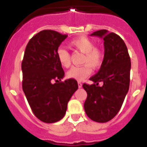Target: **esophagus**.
I'll list each match as a JSON object with an SVG mask.
<instances>
[{
  "label": "esophagus",
  "instance_id": "34e87169",
  "mask_svg": "<svg viewBox=\"0 0 147 147\" xmlns=\"http://www.w3.org/2000/svg\"><path fill=\"white\" fill-rule=\"evenodd\" d=\"M78 88H82V82H78Z\"/></svg>",
  "mask_w": 147,
  "mask_h": 147
}]
</instances>
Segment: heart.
Segmentation results:
<instances>
[{
  "instance_id": "obj_1",
  "label": "heart",
  "mask_w": 147,
  "mask_h": 147,
  "mask_svg": "<svg viewBox=\"0 0 147 147\" xmlns=\"http://www.w3.org/2000/svg\"><path fill=\"white\" fill-rule=\"evenodd\" d=\"M70 45L84 54L82 58L83 65L74 66L67 72L69 78L78 81L83 80L92 73V68L98 69L100 68L104 59L103 51L95 47V43L86 37H81L70 41ZM57 58L62 67L69 68L71 65L70 54L67 50L59 48L57 51Z\"/></svg>"
}]
</instances>
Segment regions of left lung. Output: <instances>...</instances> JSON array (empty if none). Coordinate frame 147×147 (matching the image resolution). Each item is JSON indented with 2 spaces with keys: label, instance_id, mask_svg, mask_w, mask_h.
<instances>
[{
  "label": "left lung",
  "instance_id": "left-lung-1",
  "mask_svg": "<svg viewBox=\"0 0 147 147\" xmlns=\"http://www.w3.org/2000/svg\"><path fill=\"white\" fill-rule=\"evenodd\" d=\"M104 41V59L97 73L90 78L92 85L84 83L87 92L84 109L92 120L106 123L121 109L129 87L131 61L123 40L116 34L99 30L92 34ZM100 81L102 86H98Z\"/></svg>",
  "mask_w": 147,
  "mask_h": 147
}]
</instances>
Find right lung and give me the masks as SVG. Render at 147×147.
<instances>
[{
    "instance_id": "add662e5",
    "label": "right lung",
    "mask_w": 147,
    "mask_h": 147,
    "mask_svg": "<svg viewBox=\"0 0 147 147\" xmlns=\"http://www.w3.org/2000/svg\"><path fill=\"white\" fill-rule=\"evenodd\" d=\"M67 37L55 31L44 30L31 38L24 51L22 88L34 116L44 123L61 120L69 99L78 89L76 79L61 82L65 72L57 51ZM53 80L59 82L53 84Z\"/></svg>"
}]
</instances>
